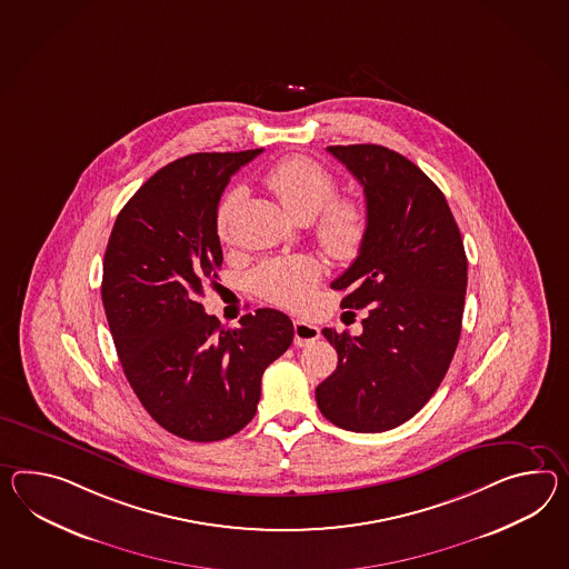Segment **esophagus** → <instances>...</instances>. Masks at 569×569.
Wrapping results in <instances>:
<instances>
[{"label": "esophagus", "mask_w": 569, "mask_h": 569, "mask_svg": "<svg viewBox=\"0 0 569 569\" xmlns=\"http://www.w3.org/2000/svg\"><path fill=\"white\" fill-rule=\"evenodd\" d=\"M320 337L317 325H310L306 320H293V343L298 347L310 346Z\"/></svg>", "instance_id": "1"}]
</instances>
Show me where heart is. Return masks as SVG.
<instances>
[{"mask_svg": "<svg viewBox=\"0 0 569 569\" xmlns=\"http://www.w3.org/2000/svg\"><path fill=\"white\" fill-rule=\"evenodd\" d=\"M264 184L291 218L308 222L317 218L315 236L320 249L335 261L358 257L368 234V211L360 201L337 193V179L308 156L281 158L264 172ZM238 199V189L223 194L216 211L218 232L223 234ZM319 281V267L308 257H279L259 264L250 283L264 300L286 308L305 306Z\"/></svg>", "mask_w": 569, "mask_h": 569, "instance_id": "b5f03b06", "label": "heart"}]
</instances>
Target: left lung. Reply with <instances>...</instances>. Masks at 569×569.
<instances>
[{"label":"left lung","instance_id":"8db88e82","mask_svg":"<svg viewBox=\"0 0 569 569\" xmlns=\"http://www.w3.org/2000/svg\"><path fill=\"white\" fill-rule=\"evenodd\" d=\"M366 194L368 234L331 283L341 308H366L358 337L322 335L337 370L317 387L320 413L361 433L405 423L430 401L457 351L467 254L455 216L430 177L385 146H329Z\"/></svg>","mask_w":569,"mask_h":569}]
</instances>
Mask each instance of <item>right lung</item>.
Wrapping results in <instances>:
<instances>
[{
    "mask_svg": "<svg viewBox=\"0 0 569 569\" xmlns=\"http://www.w3.org/2000/svg\"><path fill=\"white\" fill-rule=\"evenodd\" d=\"M257 153H191L158 170L117 216L104 252L102 305L127 380L156 423L191 442L249 423L264 368L293 339L273 308L232 329L199 302L222 267L220 197Z\"/></svg>",
    "mask_w": 569,
    "mask_h": 569,
    "instance_id": "right-lung-1",
    "label": "right lung"
}]
</instances>
